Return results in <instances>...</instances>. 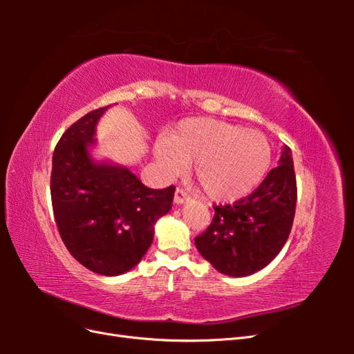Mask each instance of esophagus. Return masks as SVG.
Segmentation results:
<instances>
[{
    "label": "esophagus",
    "mask_w": 354,
    "mask_h": 354,
    "mask_svg": "<svg viewBox=\"0 0 354 354\" xmlns=\"http://www.w3.org/2000/svg\"><path fill=\"white\" fill-rule=\"evenodd\" d=\"M189 199L187 194L183 190V189H177L176 190V195H174V203H177V205H181V203L186 202Z\"/></svg>",
    "instance_id": "obj_1"
}]
</instances>
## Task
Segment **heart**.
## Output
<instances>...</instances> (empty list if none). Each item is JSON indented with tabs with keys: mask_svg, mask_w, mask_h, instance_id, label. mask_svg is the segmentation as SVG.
<instances>
[{
	"mask_svg": "<svg viewBox=\"0 0 354 354\" xmlns=\"http://www.w3.org/2000/svg\"><path fill=\"white\" fill-rule=\"evenodd\" d=\"M155 155L168 176L194 162V177L209 199L238 201L260 185L270 165L272 149L255 130L212 118H192L159 142Z\"/></svg>",
	"mask_w": 354,
	"mask_h": 354,
	"instance_id": "obj_1",
	"label": "heart"
}]
</instances>
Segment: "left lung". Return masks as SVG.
I'll use <instances>...</instances> for the list:
<instances>
[{"instance_id": "1", "label": "left lung", "mask_w": 354, "mask_h": 354, "mask_svg": "<svg viewBox=\"0 0 354 354\" xmlns=\"http://www.w3.org/2000/svg\"><path fill=\"white\" fill-rule=\"evenodd\" d=\"M297 180L289 147L251 195L232 205L214 207L208 229L195 238L199 254L223 274L242 277L259 272L281 252L291 233Z\"/></svg>"}]
</instances>
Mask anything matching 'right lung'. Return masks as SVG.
I'll list each match as a JSON object with an SVG mask.
<instances>
[{
    "instance_id": "right-lung-1",
    "label": "right lung",
    "mask_w": 354,
    "mask_h": 354,
    "mask_svg": "<svg viewBox=\"0 0 354 354\" xmlns=\"http://www.w3.org/2000/svg\"><path fill=\"white\" fill-rule=\"evenodd\" d=\"M108 108L88 112L63 133L53 153L50 190L71 255L94 273L118 276L147 252L155 223L171 209L176 187L149 189L127 167L91 158L95 125Z\"/></svg>"
}]
</instances>
